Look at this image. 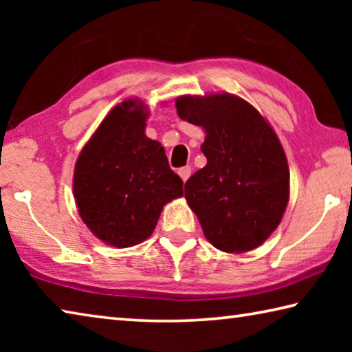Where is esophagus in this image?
I'll use <instances>...</instances> for the list:
<instances>
[{
    "label": "esophagus",
    "mask_w": 352,
    "mask_h": 352,
    "mask_svg": "<svg viewBox=\"0 0 352 352\" xmlns=\"http://www.w3.org/2000/svg\"><path fill=\"white\" fill-rule=\"evenodd\" d=\"M190 174H192V168H190V166H184V168L178 169V175L182 177L183 182H186L188 178L190 177Z\"/></svg>",
    "instance_id": "esophagus-1"
}]
</instances>
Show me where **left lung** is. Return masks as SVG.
<instances>
[{"instance_id": "1", "label": "left lung", "mask_w": 352, "mask_h": 352, "mask_svg": "<svg viewBox=\"0 0 352 352\" xmlns=\"http://www.w3.org/2000/svg\"><path fill=\"white\" fill-rule=\"evenodd\" d=\"M177 113L204 127L208 163L184 197L214 247L243 253L276 230L289 201V166L276 133L254 107L231 94L182 96Z\"/></svg>"}]
</instances>
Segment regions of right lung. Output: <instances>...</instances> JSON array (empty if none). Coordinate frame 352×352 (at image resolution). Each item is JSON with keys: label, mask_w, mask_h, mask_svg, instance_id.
<instances>
[{"label": "right lung", "mask_w": 352, "mask_h": 352, "mask_svg": "<svg viewBox=\"0 0 352 352\" xmlns=\"http://www.w3.org/2000/svg\"><path fill=\"white\" fill-rule=\"evenodd\" d=\"M147 111L124 100L107 116L77 158L74 197L93 234L113 247L136 245L152 234L163 206L183 195L158 141L144 133Z\"/></svg>", "instance_id": "1"}]
</instances>
